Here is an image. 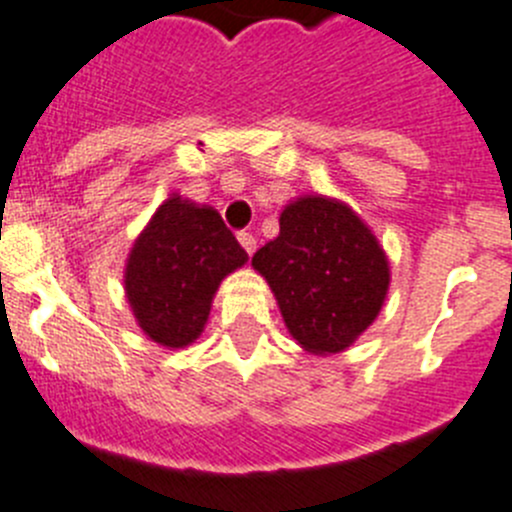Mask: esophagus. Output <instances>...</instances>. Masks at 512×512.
I'll list each match as a JSON object with an SVG mask.
<instances>
[{
  "label": "esophagus",
  "instance_id": "obj_1",
  "mask_svg": "<svg viewBox=\"0 0 512 512\" xmlns=\"http://www.w3.org/2000/svg\"><path fill=\"white\" fill-rule=\"evenodd\" d=\"M237 240H240L242 250H245L247 255H252V252H255V247H257V240H255V237L250 235V232H237Z\"/></svg>",
  "mask_w": 512,
  "mask_h": 512
}]
</instances>
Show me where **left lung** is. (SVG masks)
<instances>
[{"instance_id": "1", "label": "left lung", "mask_w": 512, "mask_h": 512, "mask_svg": "<svg viewBox=\"0 0 512 512\" xmlns=\"http://www.w3.org/2000/svg\"><path fill=\"white\" fill-rule=\"evenodd\" d=\"M252 267L275 295L287 332L312 355L347 350L380 315L390 262L362 217L327 195L285 205L280 235Z\"/></svg>"}]
</instances>
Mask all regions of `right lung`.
<instances>
[{
  "mask_svg": "<svg viewBox=\"0 0 512 512\" xmlns=\"http://www.w3.org/2000/svg\"><path fill=\"white\" fill-rule=\"evenodd\" d=\"M245 262L215 207L172 192L127 255L124 297L152 342L180 350L202 335L217 287Z\"/></svg>",
  "mask_w": 512,
  "mask_h": 512,
  "instance_id": "add662e5",
  "label": "right lung"
}]
</instances>
